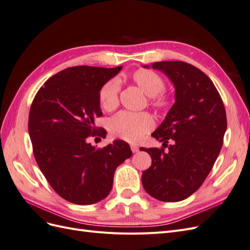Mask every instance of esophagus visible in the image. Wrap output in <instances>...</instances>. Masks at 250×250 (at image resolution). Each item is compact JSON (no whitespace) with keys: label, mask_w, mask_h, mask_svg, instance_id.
Listing matches in <instances>:
<instances>
[{"label":"esophagus","mask_w":250,"mask_h":250,"mask_svg":"<svg viewBox=\"0 0 250 250\" xmlns=\"http://www.w3.org/2000/svg\"><path fill=\"white\" fill-rule=\"evenodd\" d=\"M130 147H131V151H132L133 153H137L138 151H139V147H138V146H135V145H131Z\"/></svg>","instance_id":"esophagus-1"}]
</instances>
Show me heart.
Masks as SVG:
<instances>
[{"instance_id": "1", "label": "heart", "mask_w": 250, "mask_h": 250, "mask_svg": "<svg viewBox=\"0 0 250 250\" xmlns=\"http://www.w3.org/2000/svg\"><path fill=\"white\" fill-rule=\"evenodd\" d=\"M132 80L148 97L153 98V105L157 107H167L169 98L162 92L165 88V80L160 74L152 70H138L132 74ZM120 81L111 79L100 90V103L106 110H112L119 104ZM154 127V120L147 112L132 113L121 111L109 121V130L112 135L128 142H138Z\"/></svg>"}]
</instances>
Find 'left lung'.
Masks as SVG:
<instances>
[{
  "label": "left lung",
  "mask_w": 250,
  "mask_h": 250,
  "mask_svg": "<svg viewBox=\"0 0 250 250\" xmlns=\"http://www.w3.org/2000/svg\"><path fill=\"white\" fill-rule=\"evenodd\" d=\"M143 67H150L145 64ZM175 88V102L152 137L165 149L141 148L151 156L142 174L145 191L165 202L181 201L203 184L220 153L226 131V113L220 95L206 74L184 62H158Z\"/></svg>",
  "instance_id": "8db88e82"
}]
</instances>
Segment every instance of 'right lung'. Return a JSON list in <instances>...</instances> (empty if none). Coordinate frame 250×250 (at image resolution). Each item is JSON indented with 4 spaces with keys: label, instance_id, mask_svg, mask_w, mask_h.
Instances as JSON below:
<instances>
[{
    "label": "right lung",
    "instance_id": "1",
    "mask_svg": "<svg viewBox=\"0 0 250 250\" xmlns=\"http://www.w3.org/2000/svg\"><path fill=\"white\" fill-rule=\"evenodd\" d=\"M122 70L78 65L57 73L36 94L29 113V135L37 165L54 191L80 206L104 199L119 166L132 155L128 143L116 140L102 149L90 145L102 116L100 90Z\"/></svg>",
    "mask_w": 250,
    "mask_h": 250
}]
</instances>
